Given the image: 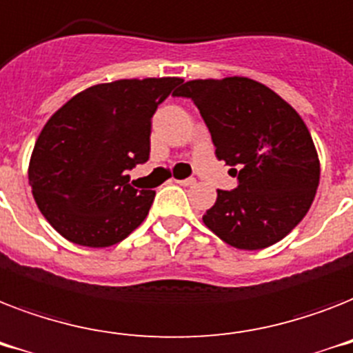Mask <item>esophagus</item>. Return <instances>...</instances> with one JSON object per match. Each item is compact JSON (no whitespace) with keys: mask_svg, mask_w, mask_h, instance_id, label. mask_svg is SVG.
I'll return each instance as SVG.
<instances>
[{"mask_svg":"<svg viewBox=\"0 0 353 353\" xmlns=\"http://www.w3.org/2000/svg\"><path fill=\"white\" fill-rule=\"evenodd\" d=\"M174 182H176V184H180V185H194V182H196V180H194V179H184V180H174Z\"/></svg>","mask_w":353,"mask_h":353,"instance_id":"34e87169","label":"esophagus"}]
</instances>
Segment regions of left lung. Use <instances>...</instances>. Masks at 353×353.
Masks as SVG:
<instances>
[{
    "instance_id": "1",
    "label": "left lung",
    "mask_w": 353,
    "mask_h": 353,
    "mask_svg": "<svg viewBox=\"0 0 353 353\" xmlns=\"http://www.w3.org/2000/svg\"><path fill=\"white\" fill-rule=\"evenodd\" d=\"M173 94L199 107L216 159L241 168L239 188L216 190L204 224L236 250L283 241L306 216L321 179L319 154L301 114L246 76L185 81Z\"/></svg>"
}]
</instances>
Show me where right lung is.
I'll use <instances>...</instances> for the list:
<instances>
[{
    "mask_svg": "<svg viewBox=\"0 0 353 353\" xmlns=\"http://www.w3.org/2000/svg\"><path fill=\"white\" fill-rule=\"evenodd\" d=\"M180 78L98 83L49 118L29 162L41 215L72 244L109 248L145 221L154 191L129 184L128 169L145 163L151 118Z\"/></svg>",
    "mask_w": 353,
    "mask_h": 353,
    "instance_id": "1",
    "label": "right lung"
}]
</instances>
